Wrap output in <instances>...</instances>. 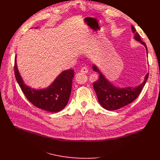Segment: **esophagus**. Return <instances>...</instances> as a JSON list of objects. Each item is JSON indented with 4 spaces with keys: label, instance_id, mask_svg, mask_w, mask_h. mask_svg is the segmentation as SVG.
Instances as JSON below:
<instances>
[{
    "label": "esophagus",
    "instance_id": "1",
    "mask_svg": "<svg viewBox=\"0 0 160 160\" xmlns=\"http://www.w3.org/2000/svg\"><path fill=\"white\" fill-rule=\"evenodd\" d=\"M80 72L83 73H87L88 72V68L87 67H83V68H81Z\"/></svg>",
    "mask_w": 160,
    "mask_h": 160
}]
</instances>
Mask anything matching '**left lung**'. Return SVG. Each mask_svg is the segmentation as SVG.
Returning a JSON list of instances; mask_svg holds the SVG:
<instances>
[{"instance_id":"8db88e82","label":"left lung","mask_w":160,"mask_h":160,"mask_svg":"<svg viewBox=\"0 0 160 160\" xmlns=\"http://www.w3.org/2000/svg\"><path fill=\"white\" fill-rule=\"evenodd\" d=\"M132 30L134 34L135 40L139 41L141 44L144 45L148 54L146 43L141 40L139 34L136 32L135 28L132 25ZM92 69L99 75L98 80L93 83L98 101L102 108L110 111L118 109L132 102L141 93L149 77V73H148L144 78V82L138 86L120 88L115 87L109 82L100 72L96 65L93 64Z\"/></svg>"}]
</instances>
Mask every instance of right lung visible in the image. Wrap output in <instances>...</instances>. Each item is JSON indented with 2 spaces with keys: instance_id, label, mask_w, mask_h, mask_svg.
<instances>
[{
  "instance_id": "right-lung-1",
  "label": "right lung",
  "mask_w": 160,
  "mask_h": 160,
  "mask_svg": "<svg viewBox=\"0 0 160 160\" xmlns=\"http://www.w3.org/2000/svg\"><path fill=\"white\" fill-rule=\"evenodd\" d=\"M14 74L22 92L35 106L49 112H57L67 105L71 94L72 79L74 77L73 70L70 69L61 72L48 88L35 89L27 86L22 80L17 67L16 56Z\"/></svg>"
}]
</instances>
